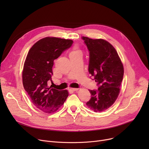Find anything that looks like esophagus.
Masks as SVG:
<instances>
[{
  "label": "esophagus",
  "mask_w": 149,
  "mask_h": 149,
  "mask_svg": "<svg viewBox=\"0 0 149 149\" xmlns=\"http://www.w3.org/2000/svg\"><path fill=\"white\" fill-rule=\"evenodd\" d=\"M69 89H70V91H77L79 90V88H70Z\"/></svg>",
  "instance_id": "1"
}]
</instances>
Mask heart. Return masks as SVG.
Instances as JSON below:
<instances>
[{
  "mask_svg": "<svg viewBox=\"0 0 149 149\" xmlns=\"http://www.w3.org/2000/svg\"><path fill=\"white\" fill-rule=\"evenodd\" d=\"M77 51H79V50H75V51H72L71 53H72V52H77Z\"/></svg>",
  "mask_w": 149,
  "mask_h": 149,
  "instance_id": "heart-1",
  "label": "heart"
}]
</instances>
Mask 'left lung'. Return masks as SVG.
<instances>
[{
  "label": "left lung",
  "instance_id": "1",
  "mask_svg": "<svg viewBox=\"0 0 149 149\" xmlns=\"http://www.w3.org/2000/svg\"><path fill=\"white\" fill-rule=\"evenodd\" d=\"M81 38L89 52L88 71L98 86V90H89L91 98L86 105L95 112H103L115 103L119 95L123 65L110 43L84 36Z\"/></svg>",
  "mask_w": 149,
  "mask_h": 149
}]
</instances>
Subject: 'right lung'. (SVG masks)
<instances>
[{
	"label": "right lung",
	"mask_w": 149,
	"mask_h": 149,
	"mask_svg": "<svg viewBox=\"0 0 149 149\" xmlns=\"http://www.w3.org/2000/svg\"><path fill=\"white\" fill-rule=\"evenodd\" d=\"M73 41L45 37L37 42L26 56L22 73L23 84L34 105L45 113L56 112L69 95L67 90L48 87L52 81L54 60L72 46Z\"/></svg>",
	"instance_id": "add662e5"
}]
</instances>
